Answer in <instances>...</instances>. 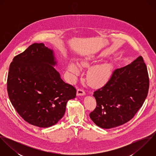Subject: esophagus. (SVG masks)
<instances>
[{"instance_id": "1", "label": "esophagus", "mask_w": 156, "mask_h": 156, "mask_svg": "<svg viewBox=\"0 0 156 156\" xmlns=\"http://www.w3.org/2000/svg\"><path fill=\"white\" fill-rule=\"evenodd\" d=\"M85 95V92L81 88H79L77 91V96H83Z\"/></svg>"}]
</instances>
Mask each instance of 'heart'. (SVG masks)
<instances>
[{
  "label": "heart",
  "mask_w": 156,
  "mask_h": 156,
  "mask_svg": "<svg viewBox=\"0 0 156 156\" xmlns=\"http://www.w3.org/2000/svg\"><path fill=\"white\" fill-rule=\"evenodd\" d=\"M87 61H84L82 62V64L85 66L87 64ZM69 71L74 76H76L79 73V69L78 66L73 62H71L68 67ZM111 69L109 64H101L97 65L91 68L88 74V79L89 82L94 85H100L109 79L111 74Z\"/></svg>",
  "instance_id": "b5f03b06"
}]
</instances>
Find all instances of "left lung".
<instances>
[{
  "label": "left lung",
  "mask_w": 156,
  "mask_h": 156,
  "mask_svg": "<svg viewBox=\"0 0 156 156\" xmlns=\"http://www.w3.org/2000/svg\"><path fill=\"white\" fill-rule=\"evenodd\" d=\"M148 89L147 66L139 56L131 64L114 70L108 82L94 92L97 106L89 116L103 129L121 126L142 107Z\"/></svg>",
  "instance_id": "1"
}]
</instances>
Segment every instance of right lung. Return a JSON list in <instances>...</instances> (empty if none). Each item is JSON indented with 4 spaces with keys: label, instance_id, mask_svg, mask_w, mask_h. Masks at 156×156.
Here are the masks:
<instances>
[{
    "label": "right lung",
    "instance_id": "obj_1",
    "mask_svg": "<svg viewBox=\"0 0 156 156\" xmlns=\"http://www.w3.org/2000/svg\"><path fill=\"white\" fill-rule=\"evenodd\" d=\"M57 61L52 49L34 43L15 56L11 63L7 90L17 113L28 123L46 128L64 116L67 102L76 89L65 83L53 67Z\"/></svg>",
    "mask_w": 156,
    "mask_h": 156
}]
</instances>
